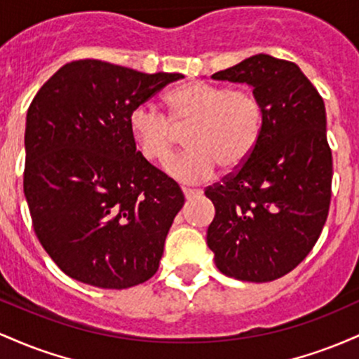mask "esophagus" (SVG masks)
<instances>
[{"label":"esophagus","instance_id":"esophagus-1","mask_svg":"<svg viewBox=\"0 0 359 359\" xmlns=\"http://www.w3.org/2000/svg\"><path fill=\"white\" fill-rule=\"evenodd\" d=\"M182 192L185 196V199L191 201V199H196V197H199L203 191L201 189H191V187H182Z\"/></svg>","mask_w":359,"mask_h":359}]
</instances>
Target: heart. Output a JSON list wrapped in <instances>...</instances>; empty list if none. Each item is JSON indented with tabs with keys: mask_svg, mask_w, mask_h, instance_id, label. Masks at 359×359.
Here are the masks:
<instances>
[{
	"mask_svg": "<svg viewBox=\"0 0 359 359\" xmlns=\"http://www.w3.org/2000/svg\"><path fill=\"white\" fill-rule=\"evenodd\" d=\"M168 118L154 106L140 104L130 113L128 130L147 160L165 163L174 154L175 128H189V150L167 163V174L180 182H201L216 172L240 168L263 130V106L248 88H226L191 81L168 90Z\"/></svg>",
	"mask_w": 359,
	"mask_h": 359,
	"instance_id": "1",
	"label": "heart"
}]
</instances>
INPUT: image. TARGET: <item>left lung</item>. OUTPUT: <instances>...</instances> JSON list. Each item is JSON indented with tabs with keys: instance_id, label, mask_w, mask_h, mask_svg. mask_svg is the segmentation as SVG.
<instances>
[{
	"instance_id": "1",
	"label": "left lung",
	"mask_w": 359,
	"mask_h": 359,
	"mask_svg": "<svg viewBox=\"0 0 359 359\" xmlns=\"http://www.w3.org/2000/svg\"><path fill=\"white\" fill-rule=\"evenodd\" d=\"M212 79L251 86L263 106V130L250 158L205 189L216 209L208 246L221 273L271 282L307 257L327 219L332 155L324 101L297 64L266 53Z\"/></svg>"
}]
</instances>
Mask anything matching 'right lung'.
Returning <instances> with one entry per match:
<instances>
[{
    "label": "right lung",
    "instance_id": "right-lung-1",
    "mask_svg": "<svg viewBox=\"0 0 359 359\" xmlns=\"http://www.w3.org/2000/svg\"><path fill=\"white\" fill-rule=\"evenodd\" d=\"M182 77L74 60L32 101L23 191L36 238L71 278L121 290L158 270L185 199L177 182L137 151L128 118Z\"/></svg>",
    "mask_w": 359,
    "mask_h": 359
}]
</instances>
